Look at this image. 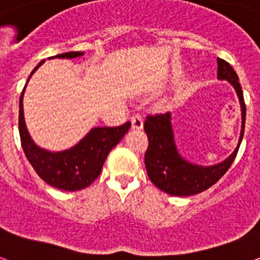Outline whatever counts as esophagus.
<instances>
[{
  "label": "esophagus",
  "mask_w": 260,
  "mask_h": 260,
  "mask_svg": "<svg viewBox=\"0 0 260 260\" xmlns=\"http://www.w3.org/2000/svg\"><path fill=\"white\" fill-rule=\"evenodd\" d=\"M131 124H132V129H142L143 128V118L139 114H134L131 117Z\"/></svg>",
  "instance_id": "34e87169"
}]
</instances>
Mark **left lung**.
Listing matches in <instances>:
<instances>
[{
    "instance_id": "left-lung-1",
    "label": "left lung",
    "mask_w": 260,
    "mask_h": 260,
    "mask_svg": "<svg viewBox=\"0 0 260 260\" xmlns=\"http://www.w3.org/2000/svg\"><path fill=\"white\" fill-rule=\"evenodd\" d=\"M218 79L228 80L236 90L241 106V132L237 147L226 159L217 165L202 166L187 161L178 152L172 126V113L147 116L144 131L148 138V148L144 164L150 180L161 191L173 196H191L209 189L226 173L239 151L245 125V105L243 90L235 69L225 59L218 58Z\"/></svg>"
}]
</instances>
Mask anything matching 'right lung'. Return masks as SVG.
I'll use <instances>...</instances> for the list:
<instances>
[{
    "mask_svg": "<svg viewBox=\"0 0 260 260\" xmlns=\"http://www.w3.org/2000/svg\"><path fill=\"white\" fill-rule=\"evenodd\" d=\"M82 51H69L57 54L50 58H77L82 57ZM45 62L43 59L32 73ZM32 73L29 77L32 76ZM28 77V80H29ZM25 90V87H24ZM21 92L19 104V132L21 147L29 164L38 176L49 185L62 191H79L94 183L102 170L108 154L114 146L120 143L124 135L131 128V122L120 126H96L73 147L64 151H49L35 144L29 136L24 121L23 110V95Z\"/></svg>",
    "mask_w": 260,
    "mask_h": 260,
    "instance_id": "obj_1",
    "label": "right lung"
}]
</instances>
